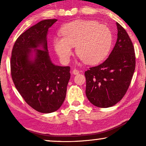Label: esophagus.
Here are the masks:
<instances>
[{
    "label": "esophagus",
    "mask_w": 146,
    "mask_h": 146,
    "mask_svg": "<svg viewBox=\"0 0 146 146\" xmlns=\"http://www.w3.org/2000/svg\"><path fill=\"white\" fill-rule=\"evenodd\" d=\"M72 74H74V75L78 74H79V71L77 69H74L73 70H72Z\"/></svg>",
    "instance_id": "1"
}]
</instances>
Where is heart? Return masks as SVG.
Wrapping results in <instances>:
<instances>
[{
  "instance_id": "1",
  "label": "heart",
  "mask_w": 146,
  "mask_h": 146,
  "mask_svg": "<svg viewBox=\"0 0 146 146\" xmlns=\"http://www.w3.org/2000/svg\"><path fill=\"white\" fill-rule=\"evenodd\" d=\"M62 37L53 40L54 48L62 62L67 63L73 48L79 58L88 64H96L104 60L110 51L113 36L106 25L87 20H76L61 29Z\"/></svg>"
}]
</instances>
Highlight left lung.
<instances>
[{
	"label": "left lung",
	"mask_w": 146,
	"mask_h": 146,
	"mask_svg": "<svg viewBox=\"0 0 146 146\" xmlns=\"http://www.w3.org/2000/svg\"><path fill=\"white\" fill-rule=\"evenodd\" d=\"M117 38L109 56L102 64L85 72L86 94L99 108L114 106L124 96L135 66L132 42L125 30L116 23Z\"/></svg>",
	"instance_id": "left-lung-1"
}]
</instances>
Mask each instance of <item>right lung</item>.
Instances as JSON below:
<instances>
[{"label":"right lung","mask_w":146,"mask_h":146,"mask_svg":"<svg viewBox=\"0 0 146 146\" xmlns=\"http://www.w3.org/2000/svg\"><path fill=\"white\" fill-rule=\"evenodd\" d=\"M56 19L44 20L21 34L13 46L11 76L16 88L30 106L41 113L58 110L70 78L69 66L54 64L47 46L48 29Z\"/></svg>","instance_id":"add662e5"}]
</instances>
